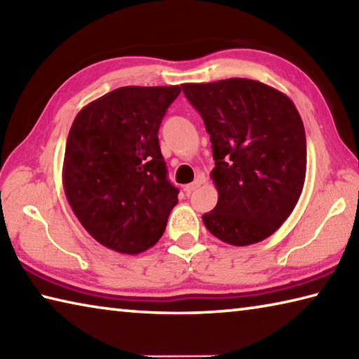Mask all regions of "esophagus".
Masks as SVG:
<instances>
[{
  "mask_svg": "<svg viewBox=\"0 0 359 359\" xmlns=\"http://www.w3.org/2000/svg\"><path fill=\"white\" fill-rule=\"evenodd\" d=\"M201 184H203V180L201 179H194L193 182H191V184H188V185H185V188H184V190L188 193V194H190V193H193L194 190H196V188H199V187H201Z\"/></svg>",
  "mask_w": 359,
  "mask_h": 359,
  "instance_id": "34e87169",
  "label": "esophagus"
}]
</instances>
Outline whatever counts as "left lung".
Returning <instances> with one entry per match:
<instances>
[{"label": "left lung", "mask_w": 359, "mask_h": 359, "mask_svg": "<svg viewBox=\"0 0 359 359\" xmlns=\"http://www.w3.org/2000/svg\"><path fill=\"white\" fill-rule=\"evenodd\" d=\"M212 142L210 177L218 203L203 222L231 245L269 238L301 196L307 166L306 131L287 95L252 79L182 83Z\"/></svg>", "instance_id": "obj_1"}]
</instances>
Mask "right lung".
<instances>
[{
    "mask_svg": "<svg viewBox=\"0 0 359 359\" xmlns=\"http://www.w3.org/2000/svg\"><path fill=\"white\" fill-rule=\"evenodd\" d=\"M179 93V85L121 87L72 121L66 198L88 234L111 250L137 255L154 247L179 201L158 144L161 120Z\"/></svg>",
    "mask_w": 359,
    "mask_h": 359,
    "instance_id": "obj_1",
    "label": "right lung"
}]
</instances>
